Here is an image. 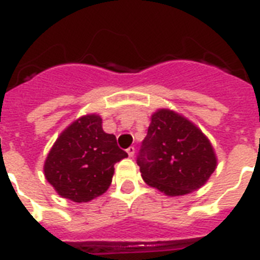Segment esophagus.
<instances>
[{
	"instance_id": "1",
	"label": "esophagus",
	"mask_w": 260,
	"mask_h": 260,
	"mask_svg": "<svg viewBox=\"0 0 260 260\" xmlns=\"http://www.w3.org/2000/svg\"><path fill=\"white\" fill-rule=\"evenodd\" d=\"M127 153L129 157H133V155H135V148H133V146H129V148L127 149Z\"/></svg>"
}]
</instances>
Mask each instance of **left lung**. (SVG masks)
<instances>
[{
  "label": "left lung",
  "mask_w": 260,
  "mask_h": 260,
  "mask_svg": "<svg viewBox=\"0 0 260 260\" xmlns=\"http://www.w3.org/2000/svg\"><path fill=\"white\" fill-rule=\"evenodd\" d=\"M137 165L146 184L168 196H182L204 186L216 170L217 158L195 124L161 108L152 115Z\"/></svg>",
  "instance_id": "8db88e82"
}]
</instances>
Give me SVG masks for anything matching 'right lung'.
Masks as SVG:
<instances>
[{"mask_svg":"<svg viewBox=\"0 0 260 260\" xmlns=\"http://www.w3.org/2000/svg\"><path fill=\"white\" fill-rule=\"evenodd\" d=\"M125 157L116 137L103 131L102 117L85 115L56 140L44 162V175L61 198L87 203L107 191L114 165Z\"/></svg>","mask_w":260,"mask_h":260,"instance_id":"1","label":"right lung"}]
</instances>
